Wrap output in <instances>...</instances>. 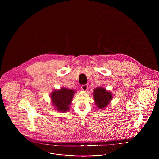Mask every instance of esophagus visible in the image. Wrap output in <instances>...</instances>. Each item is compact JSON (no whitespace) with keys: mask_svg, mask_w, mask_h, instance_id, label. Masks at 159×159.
Listing matches in <instances>:
<instances>
[{"mask_svg":"<svg viewBox=\"0 0 159 159\" xmlns=\"http://www.w3.org/2000/svg\"><path fill=\"white\" fill-rule=\"evenodd\" d=\"M81 88V89H82L83 91H86L88 89V84H84V85H82Z\"/></svg>","mask_w":159,"mask_h":159,"instance_id":"esophagus-1","label":"esophagus"}]
</instances>
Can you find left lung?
<instances>
[{"mask_svg":"<svg viewBox=\"0 0 159 159\" xmlns=\"http://www.w3.org/2000/svg\"><path fill=\"white\" fill-rule=\"evenodd\" d=\"M112 93L106 91L103 88H98L94 89L93 98L97 107L100 109H103L110 103L112 99Z\"/></svg>","mask_w":159,"mask_h":159,"instance_id":"obj_1","label":"left lung"}]
</instances>
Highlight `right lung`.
I'll list each match as a JSON object with an SVG mask.
<instances>
[{"instance_id": "add662e5", "label": "right lung", "mask_w": 159, "mask_h": 159, "mask_svg": "<svg viewBox=\"0 0 159 159\" xmlns=\"http://www.w3.org/2000/svg\"><path fill=\"white\" fill-rule=\"evenodd\" d=\"M75 91L67 88L61 90H55L51 93V98L52 105L61 112H66L69 110V106L72 101Z\"/></svg>"}]
</instances>
